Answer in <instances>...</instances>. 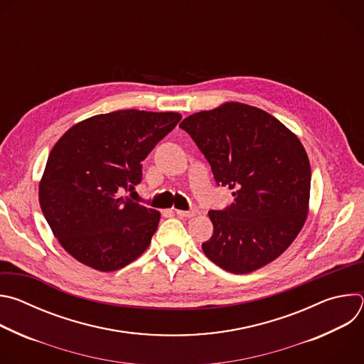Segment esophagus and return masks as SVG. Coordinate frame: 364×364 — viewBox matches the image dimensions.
Here are the masks:
<instances>
[{"mask_svg":"<svg viewBox=\"0 0 364 364\" xmlns=\"http://www.w3.org/2000/svg\"><path fill=\"white\" fill-rule=\"evenodd\" d=\"M174 212H176L177 216H181V218H193V216L197 215L196 210H188V212H186V210H177V209H176Z\"/></svg>","mask_w":364,"mask_h":364,"instance_id":"1","label":"esophagus"}]
</instances>
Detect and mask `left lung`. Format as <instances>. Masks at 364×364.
Instances as JSON below:
<instances>
[{"label":"left lung","instance_id":"8db88e82","mask_svg":"<svg viewBox=\"0 0 364 364\" xmlns=\"http://www.w3.org/2000/svg\"><path fill=\"white\" fill-rule=\"evenodd\" d=\"M209 161L215 180L235 201L210 210L204 255L232 274H249L281 256L309 210L311 167L298 136L256 107L226 102L180 124Z\"/></svg>","mask_w":364,"mask_h":364}]
</instances>
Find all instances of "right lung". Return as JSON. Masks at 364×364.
Listing matches in <instances>:
<instances>
[{
	"label": "right lung",
	"instance_id": "add662e5",
	"mask_svg": "<svg viewBox=\"0 0 364 364\" xmlns=\"http://www.w3.org/2000/svg\"><path fill=\"white\" fill-rule=\"evenodd\" d=\"M180 119L178 112L100 114L75 124L51 148L40 207L76 261L114 272L146 250L161 213L121 193L141 183V163Z\"/></svg>",
	"mask_w": 364,
	"mask_h": 364
}]
</instances>
